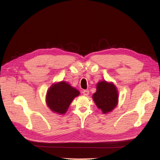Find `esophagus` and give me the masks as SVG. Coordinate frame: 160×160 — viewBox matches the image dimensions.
Wrapping results in <instances>:
<instances>
[{"label":"esophagus","mask_w":160,"mask_h":160,"mask_svg":"<svg viewBox=\"0 0 160 160\" xmlns=\"http://www.w3.org/2000/svg\"><path fill=\"white\" fill-rule=\"evenodd\" d=\"M83 94L85 95V96H88L89 94V91L88 90H84L83 91Z\"/></svg>","instance_id":"obj_1"}]
</instances>
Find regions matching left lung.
<instances>
[{"instance_id": "1", "label": "left lung", "mask_w": 160, "mask_h": 160, "mask_svg": "<svg viewBox=\"0 0 160 160\" xmlns=\"http://www.w3.org/2000/svg\"><path fill=\"white\" fill-rule=\"evenodd\" d=\"M97 91L92 96L95 105L103 114L111 112L118 104V91L112 82L101 81L97 83Z\"/></svg>"}]
</instances>
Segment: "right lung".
<instances>
[{
  "label": "right lung",
  "mask_w": 160,
  "mask_h": 160,
  "mask_svg": "<svg viewBox=\"0 0 160 160\" xmlns=\"http://www.w3.org/2000/svg\"><path fill=\"white\" fill-rule=\"evenodd\" d=\"M80 95V92L67 82L62 81L53 83L48 89L46 103L55 113L65 114L72 100Z\"/></svg>",
  "instance_id": "right-lung-1"
}]
</instances>
